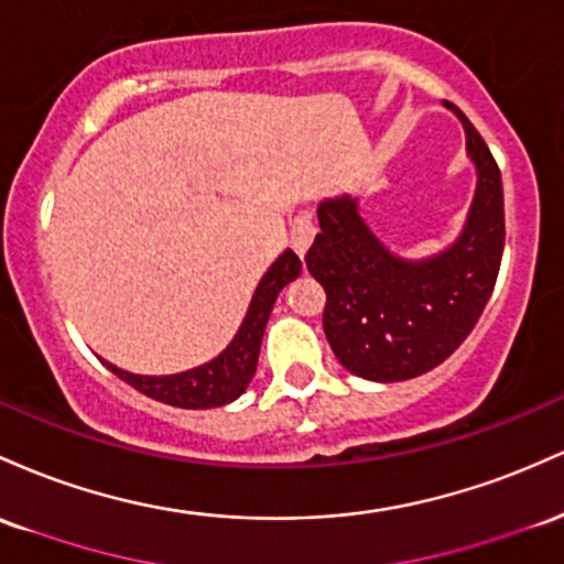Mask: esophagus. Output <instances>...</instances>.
I'll list each match as a JSON object with an SVG mask.
<instances>
[{
	"instance_id": "esophagus-1",
	"label": "esophagus",
	"mask_w": 564,
	"mask_h": 564,
	"mask_svg": "<svg viewBox=\"0 0 564 564\" xmlns=\"http://www.w3.org/2000/svg\"><path fill=\"white\" fill-rule=\"evenodd\" d=\"M314 224L308 215H299V218L293 220V229H290V248H293L299 256L303 258L308 252V248H312L314 242Z\"/></svg>"
}]
</instances>
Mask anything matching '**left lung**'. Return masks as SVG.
<instances>
[{
  "label": "left lung",
  "instance_id": "1",
  "mask_svg": "<svg viewBox=\"0 0 564 564\" xmlns=\"http://www.w3.org/2000/svg\"><path fill=\"white\" fill-rule=\"evenodd\" d=\"M445 109L464 124L477 173L464 229L445 250L426 258L394 252L362 218L354 194L316 205L322 231L306 265L327 293L322 325L338 362L365 381H408L445 362L477 325L501 269V170L464 111Z\"/></svg>",
  "mask_w": 564,
  "mask_h": 564
}]
</instances>
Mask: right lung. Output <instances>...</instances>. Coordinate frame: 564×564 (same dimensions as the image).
<instances>
[{
    "instance_id": "obj_1",
    "label": "right lung",
    "mask_w": 564,
    "mask_h": 564,
    "mask_svg": "<svg viewBox=\"0 0 564 564\" xmlns=\"http://www.w3.org/2000/svg\"><path fill=\"white\" fill-rule=\"evenodd\" d=\"M301 276V261L293 250H284L269 271L258 282L252 293L248 312H245L242 325L234 333L231 344L226 346L210 362L192 367L183 372H170V376H141V372L122 370V367L106 362V367L128 381L132 389L143 391L151 400L183 410H210L224 408L245 394L258 367V354H261V340L265 322H269L271 308L280 299L282 288Z\"/></svg>"
}]
</instances>
